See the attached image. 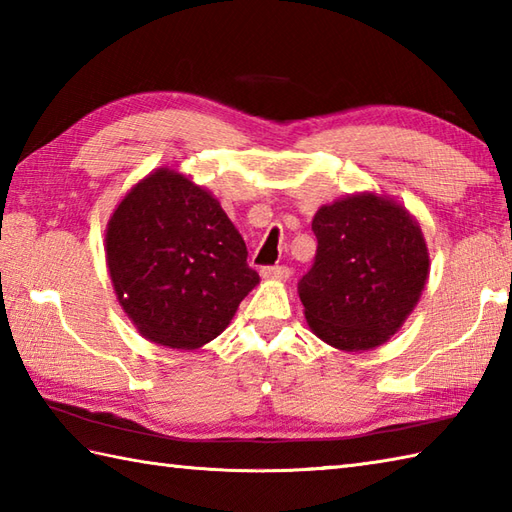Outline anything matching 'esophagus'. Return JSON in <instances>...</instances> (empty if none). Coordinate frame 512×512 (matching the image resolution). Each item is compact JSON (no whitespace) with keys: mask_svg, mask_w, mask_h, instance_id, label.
<instances>
[{"mask_svg":"<svg viewBox=\"0 0 512 512\" xmlns=\"http://www.w3.org/2000/svg\"><path fill=\"white\" fill-rule=\"evenodd\" d=\"M259 273H262V277H266V279H288L290 268L288 266H264Z\"/></svg>","mask_w":512,"mask_h":512,"instance_id":"esophagus-1","label":"esophagus"}]
</instances>
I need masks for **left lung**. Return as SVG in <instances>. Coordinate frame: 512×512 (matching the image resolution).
<instances>
[{
	"label": "left lung",
	"instance_id": "1",
	"mask_svg": "<svg viewBox=\"0 0 512 512\" xmlns=\"http://www.w3.org/2000/svg\"><path fill=\"white\" fill-rule=\"evenodd\" d=\"M312 231L317 255L299 279L312 332L347 352L385 343L429 275L420 226L400 204L365 193L321 206Z\"/></svg>",
	"mask_w": 512,
	"mask_h": 512
}]
</instances>
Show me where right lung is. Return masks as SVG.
I'll return each instance as SVG.
<instances>
[{
	"instance_id": "obj_1",
	"label": "right lung",
	"mask_w": 512,
	"mask_h": 512,
	"mask_svg": "<svg viewBox=\"0 0 512 512\" xmlns=\"http://www.w3.org/2000/svg\"><path fill=\"white\" fill-rule=\"evenodd\" d=\"M105 253L127 317L149 341L176 350L215 339L259 281L220 202L167 169L118 204Z\"/></svg>"
}]
</instances>
